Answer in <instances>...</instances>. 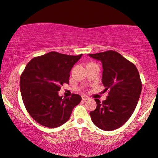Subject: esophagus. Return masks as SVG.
Masks as SVG:
<instances>
[{
    "mask_svg": "<svg viewBox=\"0 0 158 158\" xmlns=\"http://www.w3.org/2000/svg\"><path fill=\"white\" fill-rule=\"evenodd\" d=\"M81 99H82V101H86V100H88L89 98L85 96V95H81Z\"/></svg>",
    "mask_w": 158,
    "mask_h": 158,
    "instance_id": "1",
    "label": "esophagus"
}]
</instances>
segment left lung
Instances as JSON below:
<instances>
[{"instance_id": "1", "label": "left lung", "mask_w": 158, "mask_h": 158, "mask_svg": "<svg viewBox=\"0 0 158 158\" xmlns=\"http://www.w3.org/2000/svg\"><path fill=\"white\" fill-rule=\"evenodd\" d=\"M89 56L102 63V82L105 91L109 90L105 101L95 99L97 107L89 112L91 119L100 129L114 131L128 120L136 107L142 87L139 71L133 63L115 51Z\"/></svg>"}]
</instances>
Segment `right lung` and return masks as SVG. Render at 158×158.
I'll use <instances>...</instances> for the list:
<instances>
[{
  "label": "right lung",
  "instance_id": "add662e5",
  "mask_svg": "<svg viewBox=\"0 0 158 158\" xmlns=\"http://www.w3.org/2000/svg\"><path fill=\"white\" fill-rule=\"evenodd\" d=\"M81 55L77 56L51 52L33 58L20 77L24 105L32 118L43 126L55 128L69 120L73 109L81 98L59 96L60 85L69 83L70 72Z\"/></svg>",
  "mask_w": 158,
  "mask_h": 158
}]
</instances>
